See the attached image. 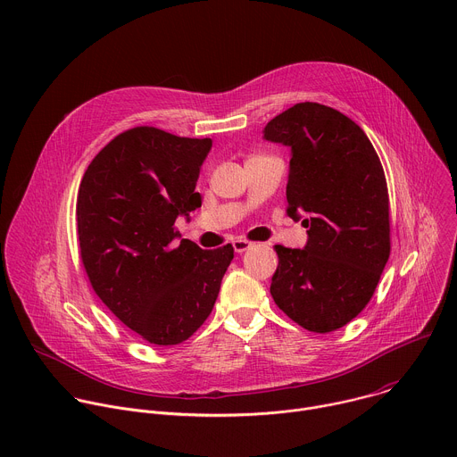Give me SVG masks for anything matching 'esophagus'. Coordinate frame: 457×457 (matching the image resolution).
Listing matches in <instances>:
<instances>
[{
    "instance_id": "1",
    "label": "esophagus",
    "mask_w": 457,
    "mask_h": 457,
    "mask_svg": "<svg viewBox=\"0 0 457 457\" xmlns=\"http://www.w3.org/2000/svg\"><path fill=\"white\" fill-rule=\"evenodd\" d=\"M233 247H235L237 253H244L251 247V242L245 240V238H237V240H233Z\"/></svg>"
}]
</instances>
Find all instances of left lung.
Returning <instances> with one entry per match:
<instances>
[{"label":"left lung","instance_id":"1","mask_svg":"<svg viewBox=\"0 0 457 457\" xmlns=\"http://www.w3.org/2000/svg\"><path fill=\"white\" fill-rule=\"evenodd\" d=\"M291 148L287 215L307 228L303 249L275 245V303L303 329L331 333L372 298L390 254L388 191L363 129L342 112L298 103L264 128Z\"/></svg>","mask_w":457,"mask_h":457}]
</instances>
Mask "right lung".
Here are the masks:
<instances>
[{
    "mask_svg": "<svg viewBox=\"0 0 457 457\" xmlns=\"http://www.w3.org/2000/svg\"><path fill=\"white\" fill-rule=\"evenodd\" d=\"M212 139L154 126L113 137L79 184V254L103 303L143 340L177 345L210 316L233 245L201 249L175 238L179 215L201 208L195 191Z\"/></svg>",
    "mask_w": 457,
    "mask_h": 457,
    "instance_id": "add662e5",
    "label": "right lung"
}]
</instances>
